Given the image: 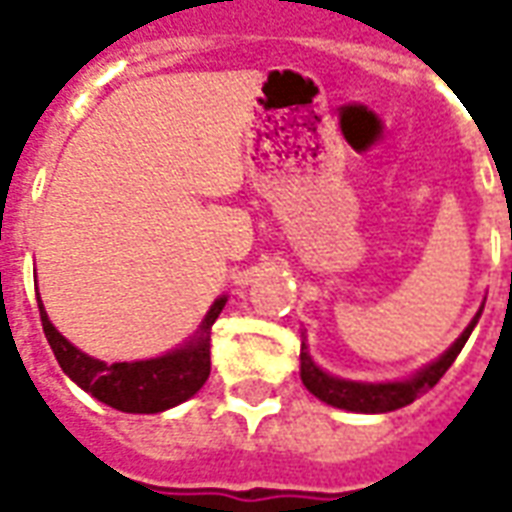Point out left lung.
Instances as JSON below:
<instances>
[{
    "label": "left lung",
    "instance_id": "8db88e82",
    "mask_svg": "<svg viewBox=\"0 0 512 512\" xmlns=\"http://www.w3.org/2000/svg\"><path fill=\"white\" fill-rule=\"evenodd\" d=\"M483 312V310H480ZM480 312L474 315L472 323L463 329V334L455 343L444 351V354L430 362L428 367H422L417 376H411L408 381H386V384H362V381H345V378H334L329 373H323L321 367L312 362V356L307 354V345H301V381L310 389L312 395L329 403L334 408H345V411H359V414H386L395 411L408 403L417 400L419 392H425L430 386L439 384V378L450 370L455 362V356L461 354V348L469 340V334L477 326Z\"/></svg>",
    "mask_w": 512,
    "mask_h": 512
}]
</instances>
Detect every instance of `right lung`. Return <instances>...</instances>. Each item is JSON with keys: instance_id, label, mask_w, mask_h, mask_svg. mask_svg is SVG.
Returning a JSON list of instances; mask_svg holds the SVG:
<instances>
[{"instance_id": "1", "label": "right lung", "mask_w": 512, "mask_h": 512, "mask_svg": "<svg viewBox=\"0 0 512 512\" xmlns=\"http://www.w3.org/2000/svg\"><path fill=\"white\" fill-rule=\"evenodd\" d=\"M224 301H227L224 296L213 301L200 332L178 351L158 356V359H145V362H115V365H106L101 359L82 354L54 329L40 299L38 307L46 340L65 376L117 411L158 414L197 395L200 386L211 376V326L219 318Z\"/></svg>"}]
</instances>
